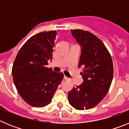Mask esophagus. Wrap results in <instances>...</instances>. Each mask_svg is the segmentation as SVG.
<instances>
[{
    "label": "esophagus",
    "mask_w": 129,
    "mask_h": 129,
    "mask_svg": "<svg viewBox=\"0 0 129 129\" xmlns=\"http://www.w3.org/2000/svg\"><path fill=\"white\" fill-rule=\"evenodd\" d=\"M64 79H68V77H67V76H64Z\"/></svg>",
    "instance_id": "esophagus-1"
}]
</instances>
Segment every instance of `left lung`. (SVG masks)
I'll return each mask as SVG.
<instances>
[{
  "instance_id": "1",
  "label": "left lung",
  "mask_w": 129,
  "mask_h": 129,
  "mask_svg": "<svg viewBox=\"0 0 129 129\" xmlns=\"http://www.w3.org/2000/svg\"><path fill=\"white\" fill-rule=\"evenodd\" d=\"M72 35L81 46L79 67L83 83L68 92L70 104L77 110L93 108L107 94L113 77L110 54L100 39L86 31L72 29Z\"/></svg>"
}]
</instances>
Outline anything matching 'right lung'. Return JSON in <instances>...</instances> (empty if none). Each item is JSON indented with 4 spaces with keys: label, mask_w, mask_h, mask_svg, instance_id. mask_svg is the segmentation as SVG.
<instances>
[{
    "label": "right lung",
    "mask_w": 129,
    "mask_h": 129,
    "mask_svg": "<svg viewBox=\"0 0 129 129\" xmlns=\"http://www.w3.org/2000/svg\"><path fill=\"white\" fill-rule=\"evenodd\" d=\"M55 30L34 35L18 52L13 68V81L19 94L29 105L44 107L50 104L63 79L61 72L47 68L52 59Z\"/></svg>",
    "instance_id": "right-lung-1"
}]
</instances>
